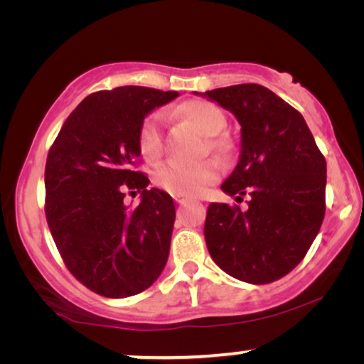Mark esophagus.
Here are the masks:
<instances>
[{"instance_id": "esophagus-1", "label": "esophagus", "mask_w": 364, "mask_h": 364, "mask_svg": "<svg viewBox=\"0 0 364 364\" xmlns=\"http://www.w3.org/2000/svg\"><path fill=\"white\" fill-rule=\"evenodd\" d=\"M191 200V198L188 197H183V196H176V202L177 203H181V205H186V203Z\"/></svg>"}]
</instances>
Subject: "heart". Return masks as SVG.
<instances>
[{"label":"heart","mask_w":364,"mask_h":364,"mask_svg":"<svg viewBox=\"0 0 364 364\" xmlns=\"http://www.w3.org/2000/svg\"><path fill=\"white\" fill-rule=\"evenodd\" d=\"M177 114L197 127L203 136L212 137L208 146L213 151H225L227 142L220 137L227 126V117L220 107L207 101H188L177 109ZM139 149L147 161H156L162 156V116L154 112L144 119L139 129ZM218 178V167L215 162L203 161L197 164L172 162L162 166L156 173V183L172 196L193 197L202 193Z\"/></svg>","instance_id":"b5f03b06"}]
</instances>
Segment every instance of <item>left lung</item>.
I'll return each instance as SVG.
<instances>
[{
	"mask_svg": "<svg viewBox=\"0 0 364 364\" xmlns=\"http://www.w3.org/2000/svg\"><path fill=\"white\" fill-rule=\"evenodd\" d=\"M240 124V157L222 183L247 210L207 208V248L237 280L263 285L290 273L306 255L325 217L326 161L296 109L260 84L203 92Z\"/></svg>",
	"mask_w": 364,
	"mask_h": 364,
	"instance_id": "left-lung-1",
	"label": "left lung"
}]
</instances>
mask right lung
Masks as SVG:
<instances>
[{
	"label": "right lung",
	"instance_id": "obj_1",
	"mask_svg": "<svg viewBox=\"0 0 364 364\" xmlns=\"http://www.w3.org/2000/svg\"><path fill=\"white\" fill-rule=\"evenodd\" d=\"M177 91L122 86L87 96L49 149L46 220L68 270L97 295L126 298L147 290L166 267L176 205L136 171L139 129ZM141 192L131 209L125 192Z\"/></svg>",
	"mask_w": 364,
	"mask_h": 364
}]
</instances>
